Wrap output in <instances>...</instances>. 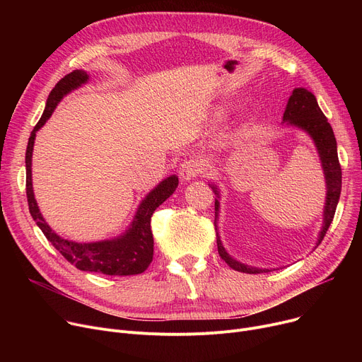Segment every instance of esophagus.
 Here are the masks:
<instances>
[{"mask_svg":"<svg viewBox=\"0 0 362 362\" xmlns=\"http://www.w3.org/2000/svg\"><path fill=\"white\" fill-rule=\"evenodd\" d=\"M202 170H204V163L197 157H191L180 164L179 176L183 182H189L195 179Z\"/></svg>","mask_w":362,"mask_h":362,"instance_id":"esophagus-1","label":"esophagus"}]
</instances>
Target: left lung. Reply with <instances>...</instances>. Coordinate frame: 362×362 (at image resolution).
Returning a JSON list of instances; mask_svg holds the SVG:
<instances>
[{
    "label": "left lung",
    "instance_id": "left-lung-1",
    "mask_svg": "<svg viewBox=\"0 0 362 362\" xmlns=\"http://www.w3.org/2000/svg\"><path fill=\"white\" fill-rule=\"evenodd\" d=\"M284 126H292L303 130L307 135L313 139L318 157L321 161L322 173H325L326 179V202L325 208H322V226L318 232V239L315 243V248L321 243L322 238L326 236V232L329 230V226L333 221L336 206L340 198V189H341V168L337 158V144L333 129L330 123L327 122L326 116L318 107V103L314 97V93L310 92L305 88H295L292 95L289 97V101L286 104L283 112V122ZM208 186H211L213 192L216 194V232H217V248L220 257L227 262L229 267H232L236 272L248 273V274H258V273H269L277 269H258L252 267V265L243 264L238 259H235L229 252L226 251L223 246V242L218 235V214H220V189L216 183L210 182Z\"/></svg>",
    "mask_w": 362,
    "mask_h": 362
}]
</instances>
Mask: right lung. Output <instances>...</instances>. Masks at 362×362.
<instances>
[{
  "label": "right lung",
  "instance_id": "obj_1",
  "mask_svg": "<svg viewBox=\"0 0 362 362\" xmlns=\"http://www.w3.org/2000/svg\"><path fill=\"white\" fill-rule=\"evenodd\" d=\"M89 74L85 70H74L54 86L49 92L42 117L33 127L26 148V195L29 211L37 227L42 230L45 238L76 269L88 273H100L105 276H133L144 273L152 261L154 254V238L151 232V217L157 208L176 191L179 177L171 175L160 182L146 197L141 201L135 217L127 226V229L111 239L98 242H74L57 235L44 216L35 199L32 187V154L36 132L40 130L47 120L52 116L55 107L71 90L88 83Z\"/></svg>",
  "mask_w": 362,
  "mask_h": 362
}]
</instances>
